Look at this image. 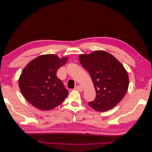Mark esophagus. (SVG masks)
<instances>
[{
	"mask_svg": "<svg viewBox=\"0 0 152 152\" xmlns=\"http://www.w3.org/2000/svg\"><path fill=\"white\" fill-rule=\"evenodd\" d=\"M75 89L77 90V91H79V92H82V91H83V87H82L80 86H77L75 87Z\"/></svg>",
	"mask_w": 152,
	"mask_h": 152,
	"instance_id": "1",
	"label": "esophagus"
}]
</instances>
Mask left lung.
<instances>
[{
  "label": "left lung",
  "mask_w": 152,
  "mask_h": 152,
  "mask_svg": "<svg viewBox=\"0 0 152 152\" xmlns=\"http://www.w3.org/2000/svg\"><path fill=\"white\" fill-rule=\"evenodd\" d=\"M81 65L89 73L96 92L88 104L98 112H105L120 103L126 95L129 80L122 64L104 50H95L79 56Z\"/></svg>",
  "instance_id": "obj_1"
}]
</instances>
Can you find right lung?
<instances>
[{"label": "right lung", "mask_w": 152, "mask_h": 152, "mask_svg": "<svg viewBox=\"0 0 152 152\" xmlns=\"http://www.w3.org/2000/svg\"><path fill=\"white\" fill-rule=\"evenodd\" d=\"M68 57L55 54L41 55L30 61L19 78V87L25 98L40 110H50L60 104L68 94L56 76L58 69Z\"/></svg>", "instance_id": "obj_1"}]
</instances>
